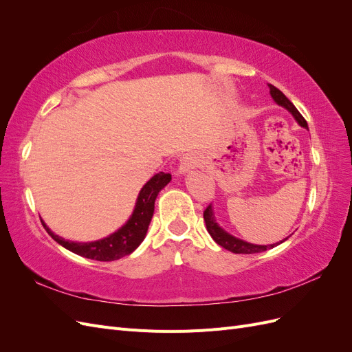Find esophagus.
<instances>
[{
  "label": "esophagus",
  "instance_id": "esophagus-1",
  "mask_svg": "<svg viewBox=\"0 0 352 352\" xmlns=\"http://www.w3.org/2000/svg\"><path fill=\"white\" fill-rule=\"evenodd\" d=\"M198 157L197 155H192V154H188V155H184L182 158H180V163H179V172L180 173H186L189 172L190 168H195L198 166Z\"/></svg>",
  "mask_w": 352,
  "mask_h": 352
}]
</instances>
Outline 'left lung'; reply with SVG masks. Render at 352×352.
<instances>
[{
	"instance_id": "obj_1",
	"label": "left lung",
	"mask_w": 352,
	"mask_h": 352,
	"mask_svg": "<svg viewBox=\"0 0 352 352\" xmlns=\"http://www.w3.org/2000/svg\"><path fill=\"white\" fill-rule=\"evenodd\" d=\"M270 88V94L273 100L278 102L279 105H282V107H285L287 111H291L292 116L295 117V120L300 123L302 127H305V129H308L307 126V122L304 117L301 116V113L296 110L295 105L287 100L285 97V94L282 91H279L276 87H273V85H269ZM204 221H206V226H207V230L211 235V238L214 239L220 247H223L225 250L230 251V252H235V254H257V252H263V251H267L270 248H274L276 245L282 243L283 241H280L279 243H274V245H254V243H248V242H243L235 236L229 235V233H226L223 229L219 228V225L214 220V214H212V210H211V206H208L206 210H204Z\"/></svg>"
}]
</instances>
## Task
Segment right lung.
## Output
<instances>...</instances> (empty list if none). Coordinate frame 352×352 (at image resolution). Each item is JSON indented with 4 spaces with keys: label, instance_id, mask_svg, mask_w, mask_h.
I'll return each instance as SVG.
<instances>
[{
    "label": "right lung",
    "instance_id": "add662e5",
    "mask_svg": "<svg viewBox=\"0 0 352 352\" xmlns=\"http://www.w3.org/2000/svg\"><path fill=\"white\" fill-rule=\"evenodd\" d=\"M170 180H172V175L170 173H163L160 172L155 176H153L148 182L144 185L141 189L140 197H138L136 206L133 210L132 217L127 220L126 225L114 232L113 235L109 238H104L95 242H72L66 241L52 233L44 221L45 230L48 232V235L63 245L66 250L82 255L85 258H91V260H97V261H114L119 260L124 255H129L133 252L140 243L144 241L148 226H150L151 217L154 214V202L158 195L160 190H162Z\"/></svg>",
    "mask_w": 352,
    "mask_h": 352
}]
</instances>
